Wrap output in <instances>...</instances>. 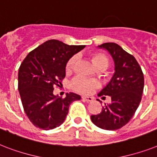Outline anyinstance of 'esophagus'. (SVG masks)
<instances>
[{"mask_svg":"<svg viewBox=\"0 0 157 157\" xmlns=\"http://www.w3.org/2000/svg\"><path fill=\"white\" fill-rule=\"evenodd\" d=\"M81 98L84 101H87V102H90V101H92L94 100V98L89 96H82L81 97Z\"/></svg>","mask_w":157,"mask_h":157,"instance_id":"esophagus-1","label":"esophagus"}]
</instances>
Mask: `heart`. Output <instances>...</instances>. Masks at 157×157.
Wrapping results in <instances>:
<instances>
[{
	"label": "heart",
	"instance_id": "heart-1",
	"mask_svg": "<svg viewBox=\"0 0 157 157\" xmlns=\"http://www.w3.org/2000/svg\"><path fill=\"white\" fill-rule=\"evenodd\" d=\"M78 56H72L67 60L65 66L66 72H71L75 67ZM93 60L98 68L105 69L109 65V59L102 53H95L93 55ZM100 82L96 79H90L82 76H76L71 81V87L73 90L81 94H90L100 86Z\"/></svg>",
	"mask_w": 157,
	"mask_h": 157
}]
</instances>
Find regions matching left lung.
I'll use <instances>...</instances> for the list:
<instances>
[{
	"label": "left lung",
	"mask_w": 157,
	"mask_h": 157,
	"mask_svg": "<svg viewBox=\"0 0 157 157\" xmlns=\"http://www.w3.org/2000/svg\"><path fill=\"white\" fill-rule=\"evenodd\" d=\"M99 48L107 50L111 55L115 72L98 94L99 97H111V102L105 104L98 114L91 115V120L101 129L114 131L127 124L136 113L142 98L144 78L136 58L120 46L105 43Z\"/></svg>",
	"instance_id": "1"
}]
</instances>
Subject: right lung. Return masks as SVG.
Instances as JSON below:
<instances>
[{
	"label": "right lung",
	"instance_id": "obj_1",
	"mask_svg": "<svg viewBox=\"0 0 157 157\" xmlns=\"http://www.w3.org/2000/svg\"><path fill=\"white\" fill-rule=\"evenodd\" d=\"M85 45H67L51 39L26 56L18 70V90L24 111L36 127L43 130L59 127L68 113L70 104L80 100L74 93L62 98L53 90L65 77V66Z\"/></svg>",
	"mask_w": 157,
	"mask_h": 157
}]
</instances>
